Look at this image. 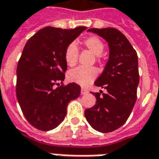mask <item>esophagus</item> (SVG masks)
<instances>
[{
	"instance_id": "esophagus-1",
	"label": "esophagus",
	"mask_w": 159,
	"mask_h": 159,
	"mask_svg": "<svg viewBox=\"0 0 159 159\" xmlns=\"http://www.w3.org/2000/svg\"><path fill=\"white\" fill-rule=\"evenodd\" d=\"M86 93H88V90H87L86 89H84V88H82V89H81V94H82V95H84V94H86Z\"/></svg>"
}]
</instances>
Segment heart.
Returning a JSON list of instances; mask_svg holds the SVG:
<instances>
[{
    "instance_id": "b5f03b06",
    "label": "heart",
    "mask_w": 159,
    "mask_h": 159,
    "mask_svg": "<svg viewBox=\"0 0 159 159\" xmlns=\"http://www.w3.org/2000/svg\"><path fill=\"white\" fill-rule=\"evenodd\" d=\"M83 44L89 49L95 56H100L104 51V44L99 38L90 36L83 41ZM78 58V49L75 42H71L66 47L64 52V59L69 66H75ZM98 76V70L95 68H87L80 66L72 69L67 73V78L70 82L79 84L81 86H89Z\"/></svg>"
}]
</instances>
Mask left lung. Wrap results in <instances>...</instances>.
<instances>
[{
	"label": "left lung",
	"instance_id": "8db88e82",
	"mask_svg": "<svg viewBox=\"0 0 159 159\" xmlns=\"http://www.w3.org/2000/svg\"><path fill=\"white\" fill-rule=\"evenodd\" d=\"M108 43L109 59L94 84L107 93H93L96 104L84 111L93 129L108 133L123 126L136 101L140 76L138 56L129 40L114 28L89 29Z\"/></svg>",
	"mask_w": 159,
	"mask_h": 159
}]
</instances>
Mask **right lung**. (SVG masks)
<instances>
[{"label":"right lung","mask_w":159,"mask_h":159,"mask_svg":"<svg viewBox=\"0 0 159 159\" xmlns=\"http://www.w3.org/2000/svg\"><path fill=\"white\" fill-rule=\"evenodd\" d=\"M86 29L48 26L26 42L17 67L16 95L23 114L37 129L48 131L59 126L70 101L79 97L81 87L76 83L57 88L54 85L65 80L66 47Z\"/></svg>","instance_id":"obj_1"}]
</instances>
